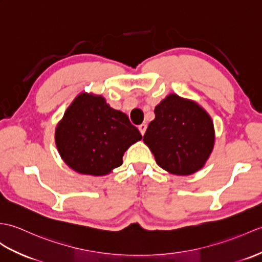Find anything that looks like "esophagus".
<instances>
[{"label": "esophagus", "instance_id": "34e87169", "mask_svg": "<svg viewBox=\"0 0 262 262\" xmlns=\"http://www.w3.org/2000/svg\"><path fill=\"white\" fill-rule=\"evenodd\" d=\"M146 128H147V126H146L145 124H142V125H139V126H138V129H139V132H141L142 135H144V134H145Z\"/></svg>", "mask_w": 262, "mask_h": 262}]
</instances>
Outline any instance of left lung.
<instances>
[{
    "mask_svg": "<svg viewBox=\"0 0 262 262\" xmlns=\"http://www.w3.org/2000/svg\"><path fill=\"white\" fill-rule=\"evenodd\" d=\"M144 143L157 165L175 175H191L204 166L214 146L210 115L195 101L168 95L155 107Z\"/></svg>",
    "mask_w": 262,
    "mask_h": 262,
    "instance_id": "1",
    "label": "left lung"
}]
</instances>
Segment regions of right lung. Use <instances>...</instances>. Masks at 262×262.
<instances>
[{"label": "right lung", "mask_w": 262, "mask_h": 262, "mask_svg": "<svg viewBox=\"0 0 262 262\" xmlns=\"http://www.w3.org/2000/svg\"><path fill=\"white\" fill-rule=\"evenodd\" d=\"M142 139L128 116L101 96L82 93L56 128V145L64 163L80 174L102 176L123 164L130 145Z\"/></svg>", "instance_id": "right-lung-1"}]
</instances>
